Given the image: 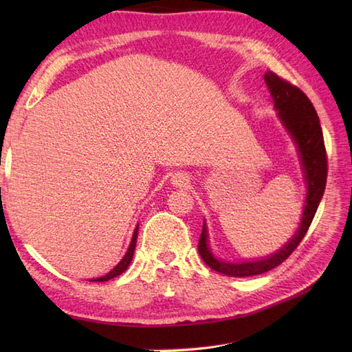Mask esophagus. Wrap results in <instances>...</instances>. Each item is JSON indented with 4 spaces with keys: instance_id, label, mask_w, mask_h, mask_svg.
Masks as SVG:
<instances>
[{
    "instance_id": "obj_1",
    "label": "esophagus",
    "mask_w": 352,
    "mask_h": 352,
    "mask_svg": "<svg viewBox=\"0 0 352 352\" xmlns=\"http://www.w3.org/2000/svg\"><path fill=\"white\" fill-rule=\"evenodd\" d=\"M172 182H174L175 186H184L189 180H188V178H186L184 175L177 174V175H174V178H172Z\"/></svg>"
}]
</instances>
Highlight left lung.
I'll use <instances>...</instances> for the list:
<instances>
[{
	"label": "left lung",
	"instance_id": "1",
	"mask_svg": "<svg viewBox=\"0 0 352 352\" xmlns=\"http://www.w3.org/2000/svg\"><path fill=\"white\" fill-rule=\"evenodd\" d=\"M265 81L274 100V107L278 111L280 121L298 148L305 184H307V197H305L300 228H298L294 237L289 239V242L275 254L260 260L231 263V261L216 258L210 248H208V233L204 222L198 242L199 256L213 271L228 276L258 275L271 271L275 266L283 263L296 250V246L300 245L305 233H307L320 199H322L327 184L328 164L324 134L311 101L300 87L290 85L289 81L283 80L271 71L265 74Z\"/></svg>",
	"mask_w": 352,
	"mask_h": 352
}]
</instances>
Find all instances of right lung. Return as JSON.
Instances as JSON below:
<instances>
[{"label":"right lung","instance_id":"add662e5","mask_svg":"<svg viewBox=\"0 0 352 352\" xmlns=\"http://www.w3.org/2000/svg\"><path fill=\"white\" fill-rule=\"evenodd\" d=\"M138 230H139V226L134 228V233H133V237H131V243H130V246H129V250H126V252H125V256L122 257V260L119 261V263L111 269V271L109 272V274H106L104 276H100V278H94V280H91V281H109V280H111V278H115V276H118V275H121L126 267H129V265L131 263V258H133V254H134V248H136V239H138Z\"/></svg>","mask_w":352,"mask_h":352}]
</instances>
